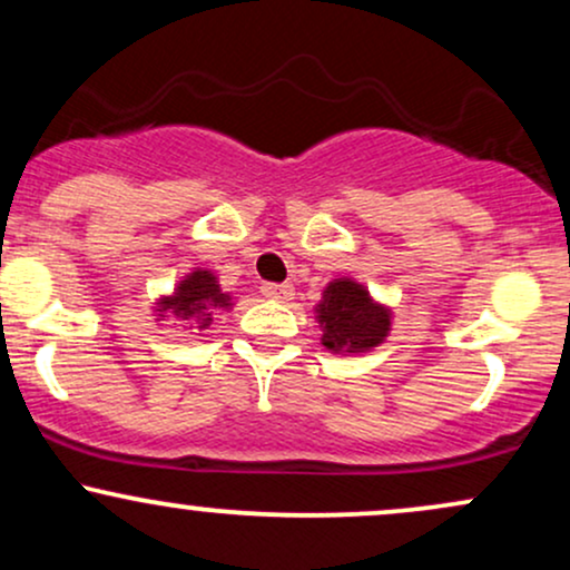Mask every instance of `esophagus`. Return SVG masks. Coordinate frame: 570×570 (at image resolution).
Returning a JSON list of instances; mask_svg holds the SVG:
<instances>
[{
  "instance_id": "obj_1",
  "label": "esophagus",
  "mask_w": 570,
  "mask_h": 570,
  "mask_svg": "<svg viewBox=\"0 0 570 570\" xmlns=\"http://www.w3.org/2000/svg\"><path fill=\"white\" fill-rule=\"evenodd\" d=\"M263 294L267 299H276V303H286V299H292L294 289L289 284H265L263 286Z\"/></svg>"
}]
</instances>
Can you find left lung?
Here are the masks:
<instances>
[{"instance_id":"8db88e82","label":"left lung","mask_w":570,"mask_h":570,"mask_svg":"<svg viewBox=\"0 0 570 570\" xmlns=\"http://www.w3.org/2000/svg\"><path fill=\"white\" fill-rule=\"evenodd\" d=\"M313 311L322 326V345L332 353H367L377 348L389 337L394 318L389 305L377 303L367 286L353 278L330 281Z\"/></svg>"}]
</instances>
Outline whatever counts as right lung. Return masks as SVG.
<instances>
[{
    "label": "right lung",
    "mask_w": 570,
    "mask_h": 570,
    "mask_svg": "<svg viewBox=\"0 0 570 570\" xmlns=\"http://www.w3.org/2000/svg\"><path fill=\"white\" fill-rule=\"evenodd\" d=\"M233 294L222 292L217 276L206 267H195L185 278L176 284V289L155 303L158 322H166L168 316L185 322L189 330H208L219 311H230Z\"/></svg>",
    "instance_id": "right-lung-1"
}]
</instances>
